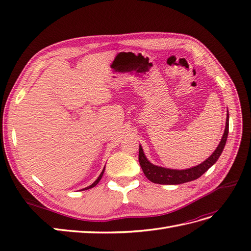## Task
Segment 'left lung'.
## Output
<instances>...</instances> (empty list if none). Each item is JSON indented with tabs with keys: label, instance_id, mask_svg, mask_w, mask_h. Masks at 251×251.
Wrapping results in <instances>:
<instances>
[{
	"label": "left lung",
	"instance_id": "8db88e82",
	"mask_svg": "<svg viewBox=\"0 0 251 251\" xmlns=\"http://www.w3.org/2000/svg\"><path fill=\"white\" fill-rule=\"evenodd\" d=\"M228 128H229V115H228V111H227L225 131L218 148L215 150L214 153L211 154V156H209L206 160L203 161L201 164L187 170H181V171L171 170V169H165V168H161V166L151 164L147 159L146 155H144L141 146H139L138 158H139V163L144 175H146V177L150 181L154 182V183H157V184H182V183H185V182L198 179L210 168L211 165H214L217 162L220 155L222 154L226 140H227V136H228Z\"/></svg>",
	"mask_w": 251,
	"mask_h": 251
}]
</instances>
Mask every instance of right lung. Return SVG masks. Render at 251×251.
<instances>
[{
  "instance_id": "add662e5",
  "label": "right lung",
  "mask_w": 251,
  "mask_h": 251,
  "mask_svg": "<svg viewBox=\"0 0 251 251\" xmlns=\"http://www.w3.org/2000/svg\"><path fill=\"white\" fill-rule=\"evenodd\" d=\"M103 172H104V169L102 170V172H101V174L100 175V177H98L96 180H95V182H94V183H92V184H91L90 186H88V187H86V188H83L82 189V191H85V189H89V188H92V187H94L97 183H98V182H100V179H101V177H102V175H103Z\"/></svg>"
}]
</instances>
